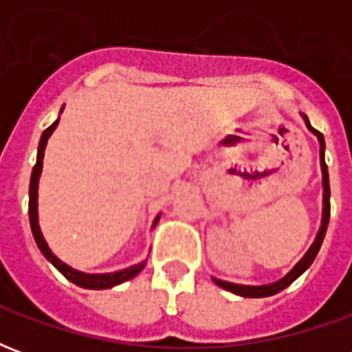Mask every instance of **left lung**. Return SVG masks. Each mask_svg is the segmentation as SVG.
Instances as JSON below:
<instances>
[{
	"mask_svg": "<svg viewBox=\"0 0 352 352\" xmlns=\"http://www.w3.org/2000/svg\"><path fill=\"white\" fill-rule=\"evenodd\" d=\"M302 118L303 122H305V126H307V130H309L313 135H317L318 145H320L318 156H320V171H322V217H320V228H318L317 236H315V241L311 243L307 252L300 258V262H296L294 267H292L285 277H280L279 280L270 283V285H237V283H230V280H222L213 277L214 285H219V287L224 288V290H228V292L243 296V298H267V296L277 294L280 290H285L288 285H292V283H294V280L313 264V260L317 258L320 245L324 241L326 228H328V221H330V181H328V166H326L324 162V138H322L320 131H317L311 126L309 120H307V116L302 115Z\"/></svg>",
	"mask_w": 352,
	"mask_h": 352,
	"instance_id": "left-lung-1",
	"label": "left lung"
}]
</instances>
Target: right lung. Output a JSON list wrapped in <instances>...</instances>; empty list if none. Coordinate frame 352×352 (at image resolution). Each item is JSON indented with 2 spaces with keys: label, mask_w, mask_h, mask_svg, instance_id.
<instances>
[{
  "label": "right lung",
  "mask_w": 352,
  "mask_h": 352,
  "mask_svg": "<svg viewBox=\"0 0 352 352\" xmlns=\"http://www.w3.org/2000/svg\"><path fill=\"white\" fill-rule=\"evenodd\" d=\"M64 107L60 109V115H62ZM58 122H60V116H58L54 122L50 124L47 130L43 131L41 139H39V146H37V162H35L34 169H32V179H30V206H28V211H30V224H32V234H34V239L39 251L43 252V256L49 260L50 264L56 267L58 272L64 275L65 279H69L72 283H75L77 287L80 288H88V290H103V288H113L120 283H126V280L133 279L146 264V258L141 260L139 264H133L130 267H124V270H118V272H111V273H87V272H79L75 270L69 264H65L62 260L58 258L54 252L50 251L49 243L47 239L43 236L41 226H39V204H37V198H39V179H41V171H43V158H45V148H47V141L52 135V131L56 130ZM160 221V214H156V219L153 221V226L151 230L158 224Z\"/></svg>",
  "instance_id": "right-lung-1"
}]
</instances>
